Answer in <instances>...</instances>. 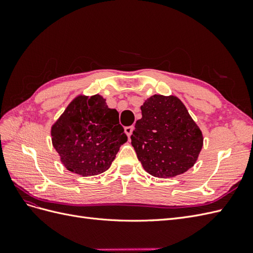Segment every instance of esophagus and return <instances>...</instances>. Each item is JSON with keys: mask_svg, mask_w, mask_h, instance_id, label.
I'll use <instances>...</instances> for the list:
<instances>
[{"mask_svg": "<svg viewBox=\"0 0 253 253\" xmlns=\"http://www.w3.org/2000/svg\"><path fill=\"white\" fill-rule=\"evenodd\" d=\"M133 129H134V126H126V128H125V132L126 133V135H127L128 138H129V137H131V135H132V133H133Z\"/></svg>", "mask_w": 253, "mask_h": 253, "instance_id": "1", "label": "esophagus"}]
</instances>
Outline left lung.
Wrapping results in <instances>:
<instances>
[{
  "label": "left lung",
  "mask_w": 253,
  "mask_h": 253,
  "mask_svg": "<svg viewBox=\"0 0 253 253\" xmlns=\"http://www.w3.org/2000/svg\"><path fill=\"white\" fill-rule=\"evenodd\" d=\"M140 109L142 117L136 121L131 139L143 169L167 178L192 168L203 148V135L179 99L154 95Z\"/></svg>",
  "instance_id": "8db88e82"
}]
</instances>
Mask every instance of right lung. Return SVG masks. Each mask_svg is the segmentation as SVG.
<instances>
[{
  "label": "right lung",
  "mask_w": 253,
  "mask_h": 253,
  "mask_svg": "<svg viewBox=\"0 0 253 253\" xmlns=\"http://www.w3.org/2000/svg\"><path fill=\"white\" fill-rule=\"evenodd\" d=\"M51 137L64 167L82 176L108 170L127 140L118 112L99 95L74 99L52 126Z\"/></svg>",
  "instance_id": "add662e5"
}]
</instances>
